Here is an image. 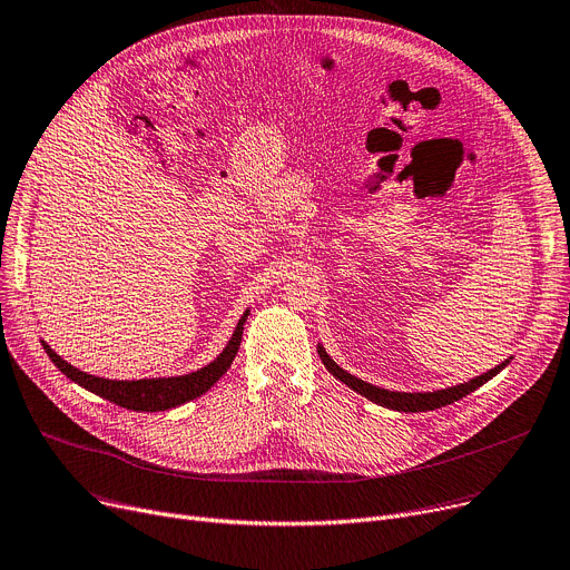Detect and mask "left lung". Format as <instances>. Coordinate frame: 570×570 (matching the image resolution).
Masks as SVG:
<instances>
[{
    "instance_id": "8db88e82",
    "label": "left lung",
    "mask_w": 570,
    "mask_h": 570,
    "mask_svg": "<svg viewBox=\"0 0 570 570\" xmlns=\"http://www.w3.org/2000/svg\"><path fill=\"white\" fill-rule=\"evenodd\" d=\"M318 355H321V363L327 367L335 379H340L342 383H346L351 391H355L357 395H365L367 400L385 406V409H393V411H409V413H417V411H432V409H441L445 404H453L462 397H466L469 393H473L475 387H481L483 383H488L492 376H497L508 363L511 361H503L501 365H497L494 370L471 379L469 383H460L453 387H445V391H434V393H395V391H383V387H376L367 381H361L351 376L348 372H344L331 355L325 353L323 346H318Z\"/></svg>"
}]
</instances>
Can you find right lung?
<instances>
[{"mask_svg": "<svg viewBox=\"0 0 570 570\" xmlns=\"http://www.w3.org/2000/svg\"><path fill=\"white\" fill-rule=\"evenodd\" d=\"M247 316H249V312H245V316L239 318L230 342L226 344V348L215 357L213 363L200 367L198 372L185 374V376L140 379V381L99 379V376H92L87 372H80L73 365H69L67 361H62V357H59L46 342H43V348H46L50 361L57 365V370L67 374L78 385H82L85 391L95 393L122 409H131V411H166V409H175L189 400L200 397L226 374V370L230 367L233 357L239 348V342H243V325H245Z\"/></svg>", "mask_w": 570, "mask_h": 570, "instance_id": "add662e5", "label": "right lung"}]
</instances>
